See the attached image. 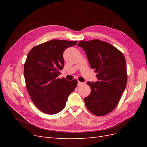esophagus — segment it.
Instances as JSON below:
<instances>
[{"instance_id": "esophagus-1", "label": "esophagus", "mask_w": 147, "mask_h": 147, "mask_svg": "<svg viewBox=\"0 0 147 147\" xmlns=\"http://www.w3.org/2000/svg\"><path fill=\"white\" fill-rule=\"evenodd\" d=\"M83 84V83L82 82H79V81H78V85H79V86H80V85H82Z\"/></svg>"}]
</instances>
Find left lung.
Instances as JSON below:
<instances>
[{
  "instance_id": "left-lung-1",
  "label": "left lung",
  "mask_w": 147,
  "mask_h": 147,
  "mask_svg": "<svg viewBox=\"0 0 147 147\" xmlns=\"http://www.w3.org/2000/svg\"><path fill=\"white\" fill-rule=\"evenodd\" d=\"M85 51L97 81L87 82L91 93L84 99L87 109L97 116H104L115 109L127 83L126 59L123 53L111 44L92 40L80 41Z\"/></svg>"
}]
</instances>
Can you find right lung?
I'll return each instance as SVG.
<instances>
[{
	"label": "right lung",
	"mask_w": 147,
	"mask_h": 147,
	"mask_svg": "<svg viewBox=\"0 0 147 147\" xmlns=\"http://www.w3.org/2000/svg\"><path fill=\"white\" fill-rule=\"evenodd\" d=\"M77 43L51 40L34 47L28 53L24 66L26 88L33 103L43 113L61 112L77 85V80L58 78L64 66L63 52Z\"/></svg>",
	"instance_id": "right-lung-1"
}]
</instances>
